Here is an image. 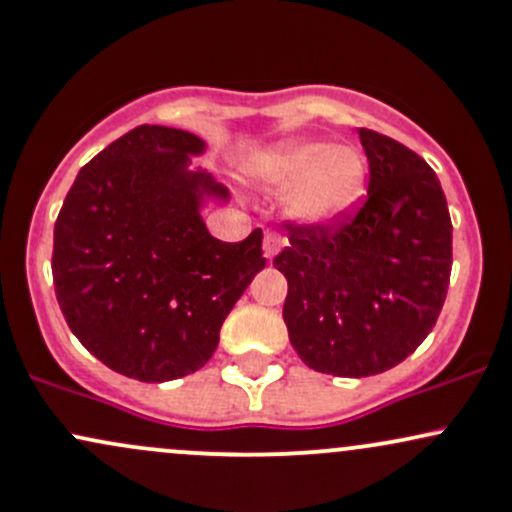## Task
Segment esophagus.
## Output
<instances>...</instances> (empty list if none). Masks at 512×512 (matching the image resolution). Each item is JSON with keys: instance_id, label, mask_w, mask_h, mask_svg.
<instances>
[{"instance_id": "34e87169", "label": "esophagus", "mask_w": 512, "mask_h": 512, "mask_svg": "<svg viewBox=\"0 0 512 512\" xmlns=\"http://www.w3.org/2000/svg\"><path fill=\"white\" fill-rule=\"evenodd\" d=\"M280 249H283V239L278 234L268 232L266 239H263V254H266L268 261H273L280 254Z\"/></svg>"}]
</instances>
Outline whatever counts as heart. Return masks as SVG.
I'll return each instance as SVG.
<instances>
[{
  "label": "heart",
  "mask_w": 512,
  "mask_h": 512,
  "mask_svg": "<svg viewBox=\"0 0 512 512\" xmlns=\"http://www.w3.org/2000/svg\"><path fill=\"white\" fill-rule=\"evenodd\" d=\"M256 180L288 190L285 214L305 229H329L349 219L364 202L368 161L356 146L329 141H280L254 166Z\"/></svg>",
  "instance_id": "1"
}]
</instances>
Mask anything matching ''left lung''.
I'll list each match as a JSON object with an SVG mask.
<instances>
[{"label":"left lung","mask_w":512,"mask_h":512,"mask_svg":"<svg viewBox=\"0 0 512 512\" xmlns=\"http://www.w3.org/2000/svg\"><path fill=\"white\" fill-rule=\"evenodd\" d=\"M368 197L339 227H288L273 266L288 280L283 320L307 366L342 378L388 371L425 342L452 273V219L434 170L359 129Z\"/></svg>","instance_id":"1"}]
</instances>
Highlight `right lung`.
Segmentation results:
<instances>
[{"label": "right lung", "instance_id": "right-lung-1", "mask_svg": "<svg viewBox=\"0 0 512 512\" xmlns=\"http://www.w3.org/2000/svg\"><path fill=\"white\" fill-rule=\"evenodd\" d=\"M207 141L144 124L75 178L53 229V285L65 322L126 378L166 383L212 359L219 329L266 258L261 229L239 244L202 210L229 190L192 168Z\"/></svg>", "mask_w": 512, "mask_h": 512}]
</instances>
